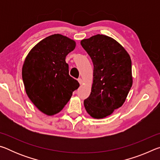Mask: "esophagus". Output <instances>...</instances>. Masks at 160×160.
I'll use <instances>...</instances> for the list:
<instances>
[{"label":"esophagus","mask_w":160,"mask_h":160,"mask_svg":"<svg viewBox=\"0 0 160 160\" xmlns=\"http://www.w3.org/2000/svg\"><path fill=\"white\" fill-rule=\"evenodd\" d=\"M78 82H79V83L80 84V85H82V84L83 83V81H82V79H81V78H79V79H78Z\"/></svg>","instance_id":"esophagus-1"}]
</instances>
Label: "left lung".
<instances>
[{
  "instance_id": "obj_1",
  "label": "left lung",
  "mask_w": 160,
  "mask_h": 160,
  "mask_svg": "<svg viewBox=\"0 0 160 160\" xmlns=\"http://www.w3.org/2000/svg\"><path fill=\"white\" fill-rule=\"evenodd\" d=\"M80 44L94 65L91 93L84 106L91 117L104 118L126 101L132 85L131 59L122 45L106 35H94Z\"/></svg>"
}]
</instances>
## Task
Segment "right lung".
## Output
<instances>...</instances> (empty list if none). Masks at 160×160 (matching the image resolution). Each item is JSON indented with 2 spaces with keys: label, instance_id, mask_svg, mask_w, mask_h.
<instances>
[{
  "label": "right lung",
  "instance_id": "add662e5",
  "mask_svg": "<svg viewBox=\"0 0 160 160\" xmlns=\"http://www.w3.org/2000/svg\"><path fill=\"white\" fill-rule=\"evenodd\" d=\"M76 42L55 34L32 48L24 61L22 76L27 95L38 109L47 116L61 112L80 84L69 75L66 56Z\"/></svg>",
  "mask_w": 160,
  "mask_h": 160
}]
</instances>
